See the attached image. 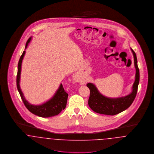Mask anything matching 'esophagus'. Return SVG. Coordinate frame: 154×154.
<instances>
[{"label":"esophagus","instance_id":"obj_1","mask_svg":"<svg viewBox=\"0 0 154 154\" xmlns=\"http://www.w3.org/2000/svg\"><path fill=\"white\" fill-rule=\"evenodd\" d=\"M74 79L77 81H80L81 79L80 77H79V75L77 74H75L74 75Z\"/></svg>","mask_w":154,"mask_h":154}]
</instances>
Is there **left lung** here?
Masks as SVG:
<instances>
[{"label":"left lung","instance_id":"obj_1","mask_svg":"<svg viewBox=\"0 0 154 154\" xmlns=\"http://www.w3.org/2000/svg\"><path fill=\"white\" fill-rule=\"evenodd\" d=\"M136 68L135 81L133 85L132 92L128 95L118 98H109L102 95L95 85L88 83L87 86L90 90L88 105L90 108L97 113L109 116H114L127 109L134 101L137 92L139 83V69L137 66V60L134 51L131 48Z\"/></svg>","mask_w":154,"mask_h":154}]
</instances>
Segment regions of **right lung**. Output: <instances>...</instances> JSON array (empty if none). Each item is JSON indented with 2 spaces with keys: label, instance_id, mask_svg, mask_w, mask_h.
<instances>
[{
  "label": "right lung",
  "instance_id": "1",
  "mask_svg": "<svg viewBox=\"0 0 154 154\" xmlns=\"http://www.w3.org/2000/svg\"><path fill=\"white\" fill-rule=\"evenodd\" d=\"M31 39L32 37H30L28 40L25 45V49L28 47V45L30 42ZM25 54V51H23L19 60L18 64V72L17 75V87L20 93V95L21 96L23 103L30 112L38 117L48 118L58 115L62 111V110H64L65 109L68 97V94L65 91L62 84H60L55 94L51 99L41 105L31 104L25 99V97L23 95V93L20 86L21 65L22 59L23 58Z\"/></svg>",
  "mask_w": 154,
  "mask_h": 154
}]
</instances>
